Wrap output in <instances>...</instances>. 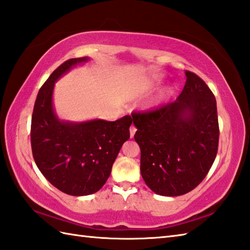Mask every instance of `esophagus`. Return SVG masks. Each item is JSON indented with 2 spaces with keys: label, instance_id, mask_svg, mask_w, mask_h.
I'll return each instance as SVG.
<instances>
[{
  "label": "esophagus",
  "instance_id": "obj_1",
  "mask_svg": "<svg viewBox=\"0 0 250 250\" xmlns=\"http://www.w3.org/2000/svg\"><path fill=\"white\" fill-rule=\"evenodd\" d=\"M135 132H136V128L134 126V125H132L130 126V136L133 137L134 134H135Z\"/></svg>",
  "mask_w": 250,
  "mask_h": 250
}]
</instances>
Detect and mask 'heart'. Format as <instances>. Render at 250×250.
I'll use <instances>...</instances> for the list:
<instances>
[{"mask_svg":"<svg viewBox=\"0 0 250 250\" xmlns=\"http://www.w3.org/2000/svg\"><path fill=\"white\" fill-rule=\"evenodd\" d=\"M156 81H153V79H149V81H146L143 83L140 88H139V92L140 93H147L151 91V90L156 87Z\"/></svg>","mask_w":250,"mask_h":250,"instance_id":"b5f03b06","label":"heart"}]
</instances>
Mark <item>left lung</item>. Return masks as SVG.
Instances as JSON below:
<instances>
[{
    "label": "left lung",
    "instance_id": "8db88e82",
    "mask_svg": "<svg viewBox=\"0 0 250 250\" xmlns=\"http://www.w3.org/2000/svg\"><path fill=\"white\" fill-rule=\"evenodd\" d=\"M176 101L133 113L134 139L141 148V174L153 192L177 196L190 192L208 173L218 150L215 95L196 74Z\"/></svg>",
    "mask_w": 250,
    "mask_h": 250
}]
</instances>
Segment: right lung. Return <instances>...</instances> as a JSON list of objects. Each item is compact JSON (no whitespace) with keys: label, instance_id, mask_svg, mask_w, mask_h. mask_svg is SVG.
Here are the masks:
<instances>
[{"label":"right lung","instance_id":"obj_1","mask_svg":"<svg viewBox=\"0 0 250 250\" xmlns=\"http://www.w3.org/2000/svg\"><path fill=\"white\" fill-rule=\"evenodd\" d=\"M89 58H74L57 67L40 89L31 121L34 161L48 182L70 195L97 192L109 177L121 146L130 139L131 116L116 121L67 122L52 106L55 83Z\"/></svg>","mask_w":250,"mask_h":250}]
</instances>
